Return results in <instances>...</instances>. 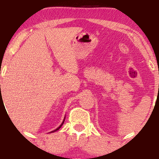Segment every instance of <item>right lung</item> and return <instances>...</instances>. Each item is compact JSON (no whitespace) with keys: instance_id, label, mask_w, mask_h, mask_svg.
I'll return each mask as SVG.
<instances>
[{"instance_id":"1","label":"right lung","mask_w":159,"mask_h":159,"mask_svg":"<svg viewBox=\"0 0 159 159\" xmlns=\"http://www.w3.org/2000/svg\"><path fill=\"white\" fill-rule=\"evenodd\" d=\"M64 121H65V119H64V120H63V121H62L61 125H60V126H59V127H58V128H57V129H56L55 130H54V131H51V132H54V131H57V130H59V129H60V128H61V126H62V125H63V124H64Z\"/></svg>"}]
</instances>
